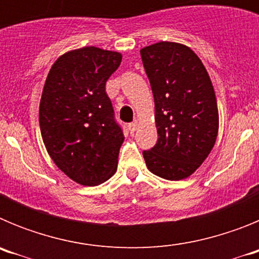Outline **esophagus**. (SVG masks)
Returning <instances> with one entry per match:
<instances>
[{
    "label": "esophagus",
    "instance_id": "1",
    "mask_svg": "<svg viewBox=\"0 0 259 259\" xmlns=\"http://www.w3.org/2000/svg\"><path fill=\"white\" fill-rule=\"evenodd\" d=\"M137 127H139V123L137 122H132L128 124V128H130V131L131 132H135L137 130Z\"/></svg>",
    "mask_w": 259,
    "mask_h": 259
}]
</instances>
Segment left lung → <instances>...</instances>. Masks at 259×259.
<instances>
[{
    "label": "left lung",
    "mask_w": 259,
    "mask_h": 259,
    "mask_svg": "<svg viewBox=\"0 0 259 259\" xmlns=\"http://www.w3.org/2000/svg\"><path fill=\"white\" fill-rule=\"evenodd\" d=\"M155 105L158 140L144 150L153 174L182 180L207 158L218 135L214 88L196 53L178 42L161 41L140 50Z\"/></svg>",
    "instance_id": "1"
}]
</instances>
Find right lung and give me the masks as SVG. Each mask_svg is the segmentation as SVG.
Instances as JSON below:
<instances>
[{"label": "right lung", "mask_w": 259, "mask_h": 259, "mask_svg": "<svg viewBox=\"0 0 259 259\" xmlns=\"http://www.w3.org/2000/svg\"><path fill=\"white\" fill-rule=\"evenodd\" d=\"M122 54L95 47L71 50L50 68L40 101L41 136L59 170L81 185L114 175L124 141L105 85Z\"/></svg>", "instance_id": "right-lung-1"}]
</instances>
